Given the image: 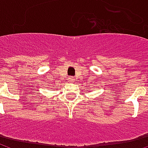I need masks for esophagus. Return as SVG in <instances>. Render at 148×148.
<instances>
[{
    "label": "esophagus",
    "instance_id": "1",
    "mask_svg": "<svg viewBox=\"0 0 148 148\" xmlns=\"http://www.w3.org/2000/svg\"><path fill=\"white\" fill-rule=\"evenodd\" d=\"M75 80H76V79L74 78V77H69V78H68V81H69V82H71V83H73V82H74V81H75Z\"/></svg>",
    "mask_w": 148,
    "mask_h": 148
}]
</instances>
